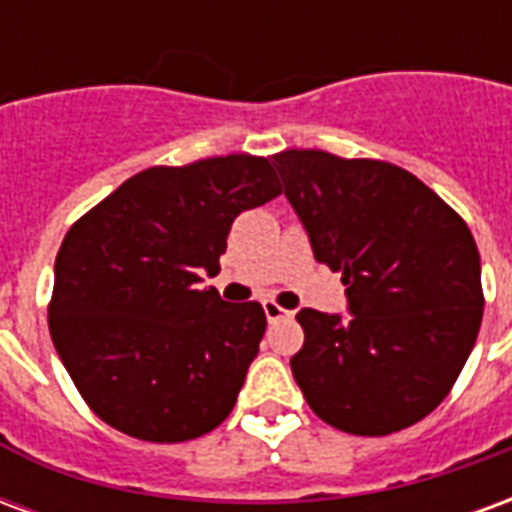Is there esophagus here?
I'll return each mask as SVG.
<instances>
[{
	"label": "esophagus",
	"mask_w": 512,
	"mask_h": 512,
	"mask_svg": "<svg viewBox=\"0 0 512 512\" xmlns=\"http://www.w3.org/2000/svg\"><path fill=\"white\" fill-rule=\"evenodd\" d=\"M263 312H266L268 323H279L285 321V318H290V310H285V307H279L277 301H263Z\"/></svg>",
	"instance_id": "esophagus-1"
}]
</instances>
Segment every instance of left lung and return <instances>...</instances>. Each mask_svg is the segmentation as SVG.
<instances>
[{
    "instance_id": "obj_1",
    "label": "left lung",
    "mask_w": 512,
    "mask_h": 512,
    "mask_svg": "<svg viewBox=\"0 0 512 512\" xmlns=\"http://www.w3.org/2000/svg\"><path fill=\"white\" fill-rule=\"evenodd\" d=\"M315 260L343 274L351 318L301 310L293 378L318 417L389 436L450 395L483 321L472 230L408 169L326 150L274 156Z\"/></svg>"
}]
</instances>
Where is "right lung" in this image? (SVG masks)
<instances>
[{"instance_id":"add662e5","label":"right lung","mask_w":512,"mask_h":512,"mask_svg":"<svg viewBox=\"0 0 512 512\" xmlns=\"http://www.w3.org/2000/svg\"><path fill=\"white\" fill-rule=\"evenodd\" d=\"M282 194L249 153L150 167L71 224L54 263L49 332L106 425L178 444L219 428L257 356L266 312L227 304L216 274L238 213Z\"/></svg>"}]
</instances>
